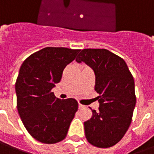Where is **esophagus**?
<instances>
[{
  "label": "esophagus",
  "instance_id": "obj_1",
  "mask_svg": "<svg viewBox=\"0 0 154 154\" xmlns=\"http://www.w3.org/2000/svg\"><path fill=\"white\" fill-rule=\"evenodd\" d=\"M78 107H79V109H82V108L84 107V105H82L81 103H79V104H78Z\"/></svg>",
  "mask_w": 154,
  "mask_h": 154
}]
</instances>
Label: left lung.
<instances>
[{
	"mask_svg": "<svg viewBox=\"0 0 154 154\" xmlns=\"http://www.w3.org/2000/svg\"><path fill=\"white\" fill-rule=\"evenodd\" d=\"M95 72V91L98 110L85 122L87 141L98 148H109L119 142L131 124L136 105L134 80L121 57L105 49H82L76 58Z\"/></svg>",
	"mask_w": 154,
	"mask_h": 154,
	"instance_id": "left-lung-1",
	"label": "left lung"
}]
</instances>
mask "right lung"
<instances>
[{
  "instance_id": "right-lung-1",
  "label": "right lung",
  "mask_w": 154,
  "mask_h": 154,
  "mask_svg": "<svg viewBox=\"0 0 154 154\" xmlns=\"http://www.w3.org/2000/svg\"><path fill=\"white\" fill-rule=\"evenodd\" d=\"M80 51L46 47L28 57L20 66L15 85L18 113L29 134L42 143L64 140L77 111L75 99L57 98L52 89Z\"/></svg>"
}]
</instances>
